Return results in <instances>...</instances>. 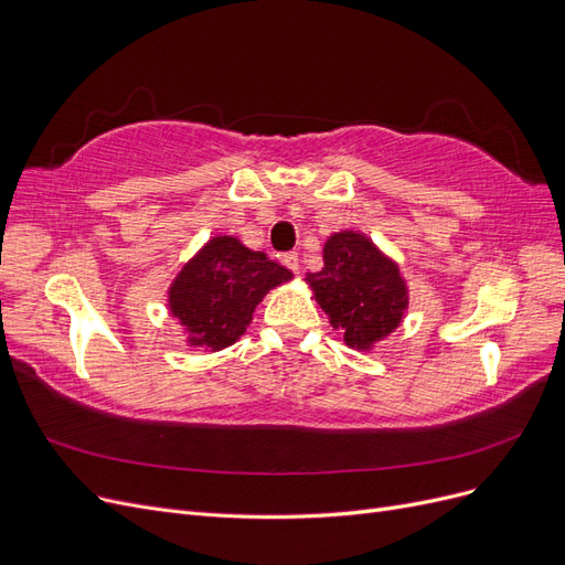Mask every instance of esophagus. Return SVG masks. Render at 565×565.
<instances>
[{
  "label": "esophagus",
  "instance_id": "obj_1",
  "mask_svg": "<svg viewBox=\"0 0 565 565\" xmlns=\"http://www.w3.org/2000/svg\"><path fill=\"white\" fill-rule=\"evenodd\" d=\"M282 266H287L292 273H299V256L295 252L282 254Z\"/></svg>",
  "mask_w": 565,
  "mask_h": 565
}]
</instances>
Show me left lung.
<instances>
[{
    "label": "left lung",
    "mask_w": 565,
    "mask_h": 565,
    "mask_svg": "<svg viewBox=\"0 0 565 565\" xmlns=\"http://www.w3.org/2000/svg\"><path fill=\"white\" fill-rule=\"evenodd\" d=\"M322 262V270L306 276L316 301L351 349L370 351L398 328L407 309L398 266L355 231L334 233Z\"/></svg>",
    "instance_id": "left-lung-1"
}]
</instances>
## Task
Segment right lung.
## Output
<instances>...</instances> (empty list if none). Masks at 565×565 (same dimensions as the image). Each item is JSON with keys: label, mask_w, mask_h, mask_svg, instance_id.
Listing matches in <instances>:
<instances>
[{"label": "right lung", "mask_w": 565, "mask_h": 565, "mask_svg": "<svg viewBox=\"0 0 565 565\" xmlns=\"http://www.w3.org/2000/svg\"><path fill=\"white\" fill-rule=\"evenodd\" d=\"M292 270L247 249L237 237L218 235L188 262L169 287V311L188 332V344L221 351L235 344L268 289Z\"/></svg>", "instance_id": "add662e5"}]
</instances>
